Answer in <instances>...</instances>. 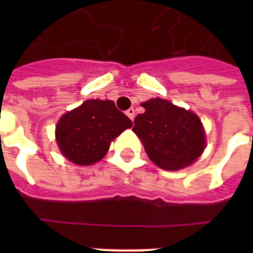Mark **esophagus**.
Listing matches in <instances>:
<instances>
[{
  "label": "esophagus",
  "mask_w": 253,
  "mask_h": 253,
  "mask_svg": "<svg viewBox=\"0 0 253 253\" xmlns=\"http://www.w3.org/2000/svg\"><path fill=\"white\" fill-rule=\"evenodd\" d=\"M126 114H127V117H128V118L131 119V121H134V118H135V110H134V109H132V107H130L128 110H126Z\"/></svg>",
  "instance_id": "esophagus-1"
}]
</instances>
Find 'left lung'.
<instances>
[{
	"label": "left lung",
	"instance_id": "8db88e82",
	"mask_svg": "<svg viewBox=\"0 0 253 253\" xmlns=\"http://www.w3.org/2000/svg\"><path fill=\"white\" fill-rule=\"evenodd\" d=\"M142 106L146 111L135 117L132 131L156 166L177 170L200 158L205 150V132L194 113L162 98L150 99Z\"/></svg>",
	"mask_w": 253,
	"mask_h": 253
}]
</instances>
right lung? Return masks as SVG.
Returning a JSON list of instances; mask_svg holds the SVG:
<instances>
[{
    "instance_id": "1",
    "label": "right lung",
    "mask_w": 253,
    "mask_h": 253,
    "mask_svg": "<svg viewBox=\"0 0 253 253\" xmlns=\"http://www.w3.org/2000/svg\"><path fill=\"white\" fill-rule=\"evenodd\" d=\"M132 126L113 101L89 99L61 117L56 140L61 154L79 166H90L105 156L110 142Z\"/></svg>"
}]
</instances>
